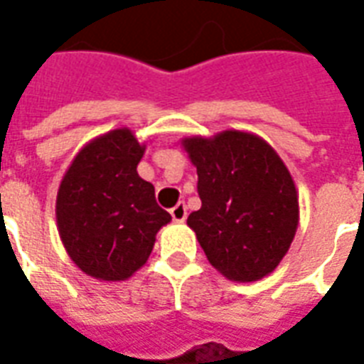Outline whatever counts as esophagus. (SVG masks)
I'll use <instances>...</instances> for the list:
<instances>
[{
	"mask_svg": "<svg viewBox=\"0 0 364 364\" xmlns=\"http://www.w3.org/2000/svg\"><path fill=\"white\" fill-rule=\"evenodd\" d=\"M169 213H171V218H173L175 222H183L187 218V206L183 205V203H179V205H175Z\"/></svg>",
	"mask_w": 364,
	"mask_h": 364,
	"instance_id": "34e87169",
	"label": "esophagus"
}]
</instances>
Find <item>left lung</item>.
<instances>
[{"label": "left lung", "instance_id": "obj_1", "mask_svg": "<svg viewBox=\"0 0 364 364\" xmlns=\"http://www.w3.org/2000/svg\"><path fill=\"white\" fill-rule=\"evenodd\" d=\"M181 146L197 167L203 203L187 224L206 259L230 281L273 273L298 228V191L284 161L263 138L242 130L189 136Z\"/></svg>", "mask_w": 364, "mask_h": 364}]
</instances>
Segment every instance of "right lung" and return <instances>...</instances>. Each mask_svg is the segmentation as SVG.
Segmentation results:
<instances>
[{
    "label": "right lung",
    "instance_id": "obj_1",
    "mask_svg": "<svg viewBox=\"0 0 364 364\" xmlns=\"http://www.w3.org/2000/svg\"><path fill=\"white\" fill-rule=\"evenodd\" d=\"M144 151L130 128H114L85 144L60 181V240L70 259L97 281L132 277L171 220L156 203L154 185L136 171Z\"/></svg>",
    "mask_w": 364,
    "mask_h": 364
}]
</instances>
